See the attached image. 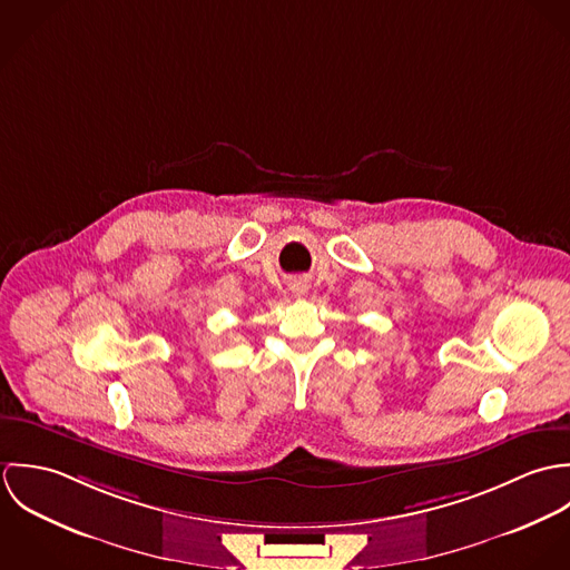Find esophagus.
Returning <instances> with one entry per match:
<instances>
[{"instance_id": "34e87169", "label": "esophagus", "mask_w": 570, "mask_h": 570, "mask_svg": "<svg viewBox=\"0 0 570 570\" xmlns=\"http://www.w3.org/2000/svg\"><path fill=\"white\" fill-rule=\"evenodd\" d=\"M289 289H292V294L294 296H305L307 294V289H309V285H307V281H303V278H294L292 283H289Z\"/></svg>"}]
</instances>
